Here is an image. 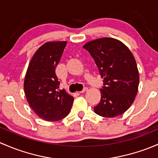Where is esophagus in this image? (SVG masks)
Segmentation results:
<instances>
[{"label": "esophagus", "mask_w": 158, "mask_h": 158, "mask_svg": "<svg viewBox=\"0 0 158 158\" xmlns=\"http://www.w3.org/2000/svg\"><path fill=\"white\" fill-rule=\"evenodd\" d=\"M87 87H84V88L82 90H81V91H79V93H81V94H82V93L85 92V91H87Z\"/></svg>", "instance_id": "34e87169"}]
</instances>
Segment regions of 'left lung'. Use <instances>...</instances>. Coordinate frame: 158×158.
<instances>
[{
	"instance_id": "1",
	"label": "left lung",
	"mask_w": 158,
	"mask_h": 158,
	"mask_svg": "<svg viewBox=\"0 0 158 158\" xmlns=\"http://www.w3.org/2000/svg\"><path fill=\"white\" fill-rule=\"evenodd\" d=\"M83 47L94 59L103 78L101 100L94 112L107 118L123 114L134 102L139 84L132 53L122 42L107 37L93 40Z\"/></svg>"
}]
</instances>
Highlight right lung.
I'll return each mask as SVG.
<instances>
[{"label":"right lung","instance_id":"add662e5","mask_svg":"<svg viewBox=\"0 0 158 158\" xmlns=\"http://www.w3.org/2000/svg\"><path fill=\"white\" fill-rule=\"evenodd\" d=\"M67 42H48L38 48L29 64L24 80L27 102L38 116L45 121H58L71 111L74 98L59 90L55 68Z\"/></svg>","mask_w":158,"mask_h":158}]
</instances>
